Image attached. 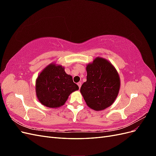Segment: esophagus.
Listing matches in <instances>:
<instances>
[{
	"label": "esophagus",
	"instance_id": "esophagus-1",
	"mask_svg": "<svg viewBox=\"0 0 156 156\" xmlns=\"http://www.w3.org/2000/svg\"><path fill=\"white\" fill-rule=\"evenodd\" d=\"M77 85L79 86V89H80V88H81V82L78 83H77Z\"/></svg>",
	"mask_w": 156,
	"mask_h": 156
}]
</instances>
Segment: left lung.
Wrapping results in <instances>:
<instances>
[{
	"label": "left lung",
	"instance_id": "obj_1",
	"mask_svg": "<svg viewBox=\"0 0 156 156\" xmlns=\"http://www.w3.org/2000/svg\"><path fill=\"white\" fill-rule=\"evenodd\" d=\"M87 81L81 93L87 105L95 111L111 106L119 92L120 80L116 69L105 58L97 57L87 66Z\"/></svg>",
	"mask_w": 156,
	"mask_h": 156
}]
</instances>
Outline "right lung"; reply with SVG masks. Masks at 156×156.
I'll list each match as a JSON object with an SVG mask.
<instances>
[{
  "mask_svg": "<svg viewBox=\"0 0 156 156\" xmlns=\"http://www.w3.org/2000/svg\"><path fill=\"white\" fill-rule=\"evenodd\" d=\"M79 90L72 77L65 72L60 65H48L37 77L36 81V93L42 105L50 108L63 105L68 96Z\"/></svg>",
  "mask_w": 156,
  "mask_h": 156,
  "instance_id": "add662e5",
  "label": "right lung"
}]
</instances>
